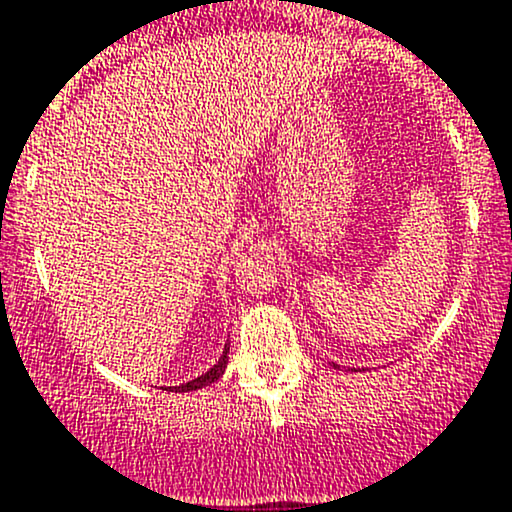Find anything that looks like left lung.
<instances>
[{"instance_id":"8db88e82","label":"left lung","mask_w":512,"mask_h":512,"mask_svg":"<svg viewBox=\"0 0 512 512\" xmlns=\"http://www.w3.org/2000/svg\"><path fill=\"white\" fill-rule=\"evenodd\" d=\"M333 367H336V365H333ZM353 370H355V367H353Z\"/></svg>"}]
</instances>
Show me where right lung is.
<instances>
[{"instance_id":"obj_1","label":"right lung","mask_w":512,"mask_h":512,"mask_svg":"<svg viewBox=\"0 0 512 512\" xmlns=\"http://www.w3.org/2000/svg\"><path fill=\"white\" fill-rule=\"evenodd\" d=\"M227 363H229V343H225V350H222L220 360H217V363L212 365L205 375L195 377V380H191V382H183V384H179V387H169V392H195V389L208 387V384L217 382L222 375H225Z\"/></svg>"}]
</instances>
